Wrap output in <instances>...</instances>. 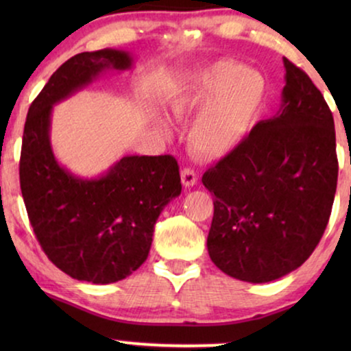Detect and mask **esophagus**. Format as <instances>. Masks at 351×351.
Here are the masks:
<instances>
[{"label": "esophagus", "mask_w": 351, "mask_h": 351, "mask_svg": "<svg viewBox=\"0 0 351 351\" xmlns=\"http://www.w3.org/2000/svg\"><path fill=\"white\" fill-rule=\"evenodd\" d=\"M196 182H198V177H196L195 171L190 169V167H185V169L182 171V184L190 189V186L196 185Z\"/></svg>", "instance_id": "1"}]
</instances>
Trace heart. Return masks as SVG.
I'll return each instance as SVG.
<instances>
[{
	"label": "heart",
	"mask_w": 351,
	"mask_h": 351,
	"mask_svg": "<svg viewBox=\"0 0 351 351\" xmlns=\"http://www.w3.org/2000/svg\"><path fill=\"white\" fill-rule=\"evenodd\" d=\"M265 99V81L257 71L233 60H217L185 76L169 105L174 118L198 114L189 132L190 145L204 158H223L251 131Z\"/></svg>",
	"instance_id": "obj_1"
}]
</instances>
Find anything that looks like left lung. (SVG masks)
Here are the masks:
<instances>
[{"instance_id":"obj_1","label":"left lung","mask_w":351,"mask_h":351,"mask_svg":"<svg viewBox=\"0 0 351 351\" xmlns=\"http://www.w3.org/2000/svg\"><path fill=\"white\" fill-rule=\"evenodd\" d=\"M285 62L281 107L203 176L213 193L208 252L246 282L299 268L323 237L337 186L332 113L305 71Z\"/></svg>"}]
</instances>
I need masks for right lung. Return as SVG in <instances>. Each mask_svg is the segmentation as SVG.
I'll return each mask as SVG.
<instances>
[{"label":"right lung","instance_id":"1","mask_svg":"<svg viewBox=\"0 0 351 351\" xmlns=\"http://www.w3.org/2000/svg\"><path fill=\"white\" fill-rule=\"evenodd\" d=\"M132 65L131 52L110 47L71 57L33 100L23 128L19 172L33 232L57 268L93 285L124 280L147 261L158 217L182 191L171 155L123 156L88 179L62 166L52 150L54 105L105 71Z\"/></svg>","mask_w":351,"mask_h":351}]
</instances>
